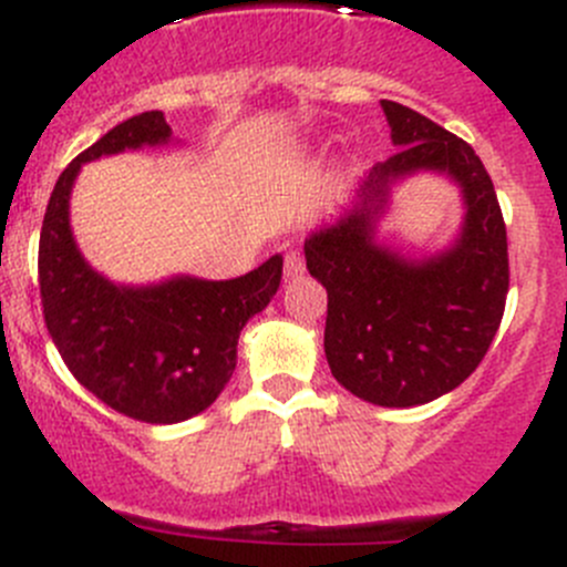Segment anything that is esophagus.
<instances>
[{"label": "esophagus", "mask_w": 567, "mask_h": 567, "mask_svg": "<svg viewBox=\"0 0 567 567\" xmlns=\"http://www.w3.org/2000/svg\"><path fill=\"white\" fill-rule=\"evenodd\" d=\"M305 271V257H301L299 251H288V255H285V279H288V282L290 279H299Z\"/></svg>", "instance_id": "34e87169"}]
</instances>
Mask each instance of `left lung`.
<instances>
[{
    "label": "left lung",
    "instance_id": "1",
    "mask_svg": "<svg viewBox=\"0 0 567 567\" xmlns=\"http://www.w3.org/2000/svg\"><path fill=\"white\" fill-rule=\"evenodd\" d=\"M395 155L377 163L357 205L305 240L307 271L327 288L323 351L357 399L415 406L449 393L491 349L509 290L507 227L480 155L426 115L382 99ZM415 171L464 188V233L446 252L406 261L372 238L389 185Z\"/></svg>",
    "mask_w": 567,
    "mask_h": 567
}]
</instances>
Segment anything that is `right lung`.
Here are the masks:
<instances>
[{"label":"right lung","instance_id":"right-lung-1","mask_svg":"<svg viewBox=\"0 0 567 567\" xmlns=\"http://www.w3.org/2000/svg\"><path fill=\"white\" fill-rule=\"evenodd\" d=\"M161 110L115 124L65 166L49 196L38 244L43 321L82 388L144 423H179L218 399L238 360V338L279 290L282 257L238 279L174 277L124 288L82 260L69 227V196L82 163L168 144Z\"/></svg>","mask_w":567,"mask_h":567}]
</instances>
